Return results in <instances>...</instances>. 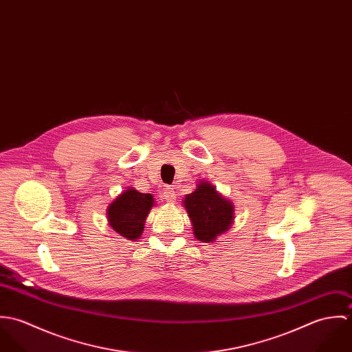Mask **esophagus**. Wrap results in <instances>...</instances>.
<instances>
[{
    "label": "esophagus",
    "instance_id": "34e87169",
    "mask_svg": "<svg viewBox=\"0 0 352 352\" xmlns=\"http://www.w3.org/2000/svg\"><path fill=\"white\" fill-rule=\"evenodd\" d=\"M164 197L168 201H175L176 199V192H175V186H168L164 190Z\"/></svg>",
    "mask_w": 352,
    "mask_h": 352
}]
</instances>
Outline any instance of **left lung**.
I'll return each instance as SVG.
<instances>
[{"instance_id": "left-lung-1", "label": "left lung", "mask_w": 352, "mask_h": 352, "mask_svg": "<svg viewBox=\"0 0 352 352\" xmlns=\"http://www.w3.org/2000/svg\"><path fill=\"white\" fill-rule=\"evenodd\" d=\"M184 206L191 218L194 234L203 243H212L233 222V204L222 198L212 186L203 182L188 194Z\"/></svg>"}]
</instances>
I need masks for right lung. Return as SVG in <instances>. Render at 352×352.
<instances>
[{"instance_id":"obj_1","label":"right lung","mask_w":352,"mask_h":352,"mask_svg":"<svg viewBox=\"0 0 352 352\" xmlns=\"http://www.w3.org/2000/svg\"><path fill=\"white\" fill-rule=\"evenodd\" d=\"M151 194H142L137 190H126L108 207V222L120 236L135 240L144 232L145 219L153 203Z\"/></svg>"}]
</instances>
